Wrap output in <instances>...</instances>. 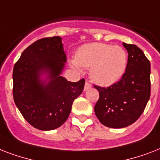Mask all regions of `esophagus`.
Instances as JSON below:
<instances>
[{
    "instance_id": "obj_1",
    "label": "esophagus",
    "mask_w": 160,
    "mask_h": 160,
    "mask_svg": "<svg viewBox=\"0 0 160 160\" xmlns=\"http://www.w3.org/2000/svg\"><path fill=\"white\" fill-rule=\"evenodd\" d=\"M90 88H91V84H90L89 81H87V80H86V81H85V88H84V90L85 91V90H89V89H90Z\"/></svg>"
}]
</instances>
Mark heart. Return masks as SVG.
<instances>
[{
    "label": "heart",
    "instance_id": "obj_1",
    "mask_svg": "<svg viewBox=\"0 0 160 160\" xmlns=\"http://www.w3.org/2000/svg\"><path fill=\"white\" fill-rule=\"evenodd\" d=\"M70 65L90 68V77L98 85L108 86L116 83L125 72L127 55L123 48L105 43H90L79 48Z\"/></svg>",
    "mask_w": 160,
    "mask_h": 160
}]
</instances>
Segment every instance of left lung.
Masks as SVG:
<instances>
[{
	"instance_id": "left-lung-1",
	"label": "left lung",
	"mask_w": 160,
	"mask_h": 160,
	"mask_svg": "<svg viewBox=\"0 0 160 160\" xmlns=\"http://www.w3.org/2000/svg\"><path fill=\"white\" fill-rule=\"evenodd\" d=\"M128 51L126 70L109 87L95 85L100 93L95 113L105 126L120 129L132 124L144 112L150 97V62L135 45L123 43Z\"/></svg>"
}]
</instances>
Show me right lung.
Returning <instances> with one entry per match:
<instances>
[{"label":"right lung","mask_w":160,"mask_h":160,"mask_svg":"<svg viewBox=\"0 0 160 160\" xmlns=\"http://www.w3.org/2000/svg\"><path fill=\"white\" fill-rule=\"evenodd\" d=\"M66 62L61 37L36 41L22 52L13 69L15 104L29 124L41 130L61 126L85 80L70 82L60 76ZM46 75L45 78H42Z\"/></svg>","instance_id":"1"}]
</instances>
